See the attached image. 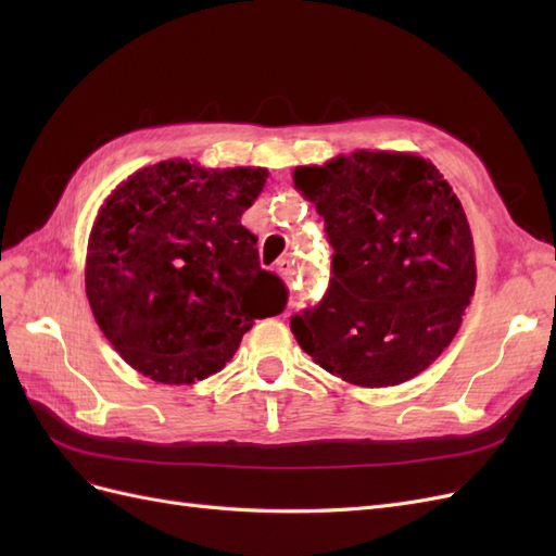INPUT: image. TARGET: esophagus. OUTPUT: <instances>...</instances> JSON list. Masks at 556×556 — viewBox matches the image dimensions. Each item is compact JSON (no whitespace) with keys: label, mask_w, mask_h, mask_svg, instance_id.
Returning <instances> with one entry per match:
<instances>
[{"label":"esophagus","mask_w":556,"mask_h":556,"mask_svg":"<svg viewBox=\"0 0 556 556\" xmlns=\"http://www.w3.org/2000/svg\"><path fill=\"white\" fill-rule=\"evenodd\" d=\"M278 274H280V278H282L285 282L292 285V282H294V262L280 260V262H278Z\"/></svg>","instance_id":"34e87169"}]
</instances>
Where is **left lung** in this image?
Returning <instances> with one entry per match:
<instances>
[{
  "label": "left lung",
  "mask_w": 556,
  "mask_h": 556,
  "mask_svg": "<svg viewBox=\"0 0 556 556\" xmlns=\"http://www.w3.org/2000/svg\"><path fill=\"white\" fill-rule=\"evenodd\" d=\"M333 248L323 304L292 333L331 376L401 384L441 357L476 290L473 237L450 182L415 153L355 150L296 166Z\"/></svg>",
  "instance_id": "1"
}]
</instances>
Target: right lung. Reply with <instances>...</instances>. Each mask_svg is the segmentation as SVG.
Wrapping results in <instances>:
<instances>
[{
  "instance_id": "obj_1",
  "label": "right lung",
  "mask_w": 556,
  "mask_h": 556,
  "mask_svg": "<svg viewBox=\"0 0 556 556\" xmlns=\"http://www.w3.org/2000/svg\"><path fill=\"white\" fill-rule=\"evenodd\" d=\"M268 172L164 160L104 199L88 239L86 292L99 329L139 374L192 384L225 368L255 319L285 308L241 225Z\"/></svg>"
}]
</instances>
